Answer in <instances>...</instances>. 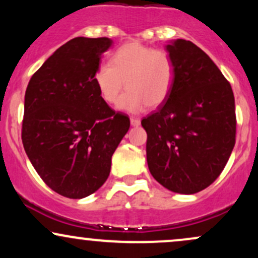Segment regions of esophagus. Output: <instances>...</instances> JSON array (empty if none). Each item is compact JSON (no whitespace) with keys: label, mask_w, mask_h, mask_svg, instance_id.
Segmentation results:
<instances>
[{"label":"esophagus","mask_w":258,"mask_h":258,"mask_svg":"<svg viewBox=\"0 0 258 258\" xmlns=\"http://www.w3.org/2000/svg\"><path fill=\"white\" fill-rule=\"evenodd\" d=\"M131 125L135 126V127L139 126V125H141V120L136 119V117H131Z\"/></svg>","instance_id":"34e87169"}]
</instances>
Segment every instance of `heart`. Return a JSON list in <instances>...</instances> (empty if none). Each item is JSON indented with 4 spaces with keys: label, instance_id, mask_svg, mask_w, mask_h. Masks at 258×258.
Listing matches in <instances>:
<instances>
[{
    "label": "heart",
    "instance_id": "obj_1",
    "mask_svg": "<svg viewBox=\"0 0 258 258\" xmlns=\"http://www.w3.org/2000/svg\"><path fill=\"white\" fill-rule=\"evenodd\" d=\"M176 79V65L164 49L130 41L116 49L110 61L100 63L93 75L100 97L115 104L126 84L119 108L138 112L144 106L155 109L166 102Z\"/></svg>",
    "mask_w": 258,
    "mask_h": 258
}]
</instances>
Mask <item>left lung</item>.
<instances>
[{
  "label": "left lung",
  "mask_w": 258,
  "mask_h": 258,
  "mask_svg": "<svg viewBox=\"0 0 258 258\" xmlns=\"http://www.w3.org/2000/svg\"><path fill=\"white\" fill-rule=\"evenodd\" d=\"M166 49L176 65L170 97L142 120L150 173L168 190L195 194L217 179L235 144L233 90L217 65L190 41Z\"/></svg>",
  "instance_id": "1"
}]
</instances>
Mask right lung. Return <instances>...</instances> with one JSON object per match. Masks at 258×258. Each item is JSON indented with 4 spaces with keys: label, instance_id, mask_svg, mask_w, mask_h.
<instances>
[{
    "label": "right lung",
    "instance_id": "right-lung-1",
    "mask_svg": "<svg viewBox=\"0 0 258 258\" xmlns=\"http://www.w3.org/2000/svg\"><path fill=\"white\" fill-rule=\"evenodd\" d=\"M112 41L75 37L32 75L25 92L22 141L52 190L82 199L104 184L128 116L100 97L93 75Z\"/></svg>",
    "mask_w": 258,
    "mask_h": 258
}]
</instances>
